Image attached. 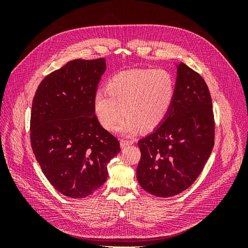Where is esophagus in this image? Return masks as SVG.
Returning <instances> with one entry per match:
<instances>
[{"mask_svg": "<svg viewBox=\"0 0 248 248\" xmlns=\"http://www.w3.org/2000/svg\"><path fill=\"white\" fill-rule=\"evenodd\" d=\"M133 144V140H121V141H120V146H121L122 149L128 147L130 145Z\"/></svg>", "mask_w": 248, "mask_h": 248, "instance_id": "esophagus-1", "label": "esophagus"}]
</instances>
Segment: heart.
<instances>
[{
	"instance_id": "b5f03b06",
	"label": "heart",
	"mask_w": 248,
	"mask_h": 248,
	"mask_svg": "<svg viewBox=\"0 0 248 248\" xmlns=\"http://www.w3.org/2000/svg\"><path fill=\"white\" fill-rule=\"evenodd\" d=\"M106 89L94 94V114L103 128L112 130L123 112L118 130L124 136L157 128L176 97L175 78L164 69L122 71L108 81Z\"/></svg>"
}]
</instances>
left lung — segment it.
I'll list each match as a JSON object with an SVG mask.
<instances>
[{"label":"left lung","mask_w":248,"mask_h":248,"mask_svg":"<svg viewBox=\"0 0 248 248\" xmlns=\"http://www.w3.org/2000/svg\"><path fill=\"white\" fill-rule=\"evenodd\" d=\"M176 64V63H175ZM176 97L166 120L139 140L140 185L170 198L196 181L214 146V117L208 86L184 63L176 64Z\"/></svg>","instance_id":"left-lung-1"}]
</instances>
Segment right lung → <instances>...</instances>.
I'll return each mask as SVG.
<instances>
[{"instance_id":"right-lung-1","label":"right lung","mask_w":248,"mask_h":248,"mask_svg":"<svg viewBox=\"0 0 248 248\" xmlns=\"http://www.w3.org/2000/svg\"><path fill=\"white\" fill-rule=\"evenodd\" d=\"M104 59L73 60L51 72L32 103L31 144L44 176L63 196L82 199L107 181L108 163L121 150L93 110Z\"/></svg>"}]
</instances>
